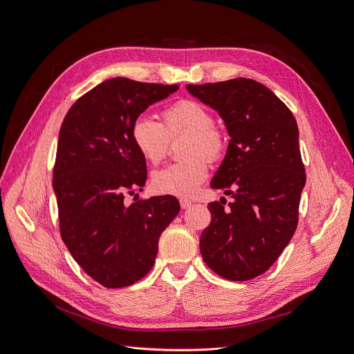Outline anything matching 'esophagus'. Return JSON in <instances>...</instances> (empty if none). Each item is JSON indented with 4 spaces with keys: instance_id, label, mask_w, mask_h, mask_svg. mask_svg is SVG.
<instances>
[{
    "instance_id": "esophagus-1",
    "label": "esophagus",
    "mask_w": 354,
    "mask_h": 354,
    "mask_svg": "<svg viewBox=\"0 0 354 354\" xmlns=\"http://www.w3.org/2000/svg\"><path fill=\"white\" fill-rule=\"evenodd\" d=\"M180 206H181V209L190 207L192 206V200H189V198H180Z\"/></svg>"
}]
</instances>
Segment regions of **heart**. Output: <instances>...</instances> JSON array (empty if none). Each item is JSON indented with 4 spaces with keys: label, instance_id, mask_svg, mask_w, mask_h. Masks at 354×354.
<instances>
[{
    "label": "heart",
    "instance_id": "heart-1",
    "mask_svg": "<svg viewBox=\"0 0 354 354\" xmlns=\"http://www.w3.org/2000/svg\"><path fill=\"white\" fill-rule=\"evenodd\" d=\"M214 125L212 112L194 100H180L162 112V124L141 113L131 128V138L141 157L153 165L160 164L168 151L170 138L189 136L184 162L171 164L151 178L153 189L161 194L193 196L209 176V162L225 156L226 138Z\"/></svg>",
    "mask_w": 354,
    "mask_h": 354
}]
</instances>
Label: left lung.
Segmentation results:
<instances>
[{
    "label": "left lung",
    "mask_w": 354,
    "mask_h": 354,
    "mask_svg": "<svg viewBox=\"0 0 354 354\" xmlns=\"http://www.w3.org/2000/svg\"><path fill=\"white\" fill-rule=\"evenodd\" d=\"M186 88L217 111L230 137L210 186L233 201L227 209L209 203L212 222L201 233V257L217 275L249 281L271 268L298 225L306 186L298 125L287 105L257 80Z\"/></svg>",
    "instance_id": "obj_1"
}]
</instances>
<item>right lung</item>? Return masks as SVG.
<instances>
[{
	"label": "right lung",
	"mask_w": 354,
	"mask_h": 354,
	"mask_svg": "<svg viewBox=\"0 0 354 354\" xmlns=\"http://www.w3.org/2000/svg\"><path fill=\"white\" fill-rule=\"evenodd\" d=\"M177 89L108 79L79 97L60 127L53 170L60 234L83 271L105 288L128 287L149 272L161 233L180 212L173 196L124 201L147 180L132 124Z\"/></svg>",
	"instance_id": "obj_1"
}]
</instances>
